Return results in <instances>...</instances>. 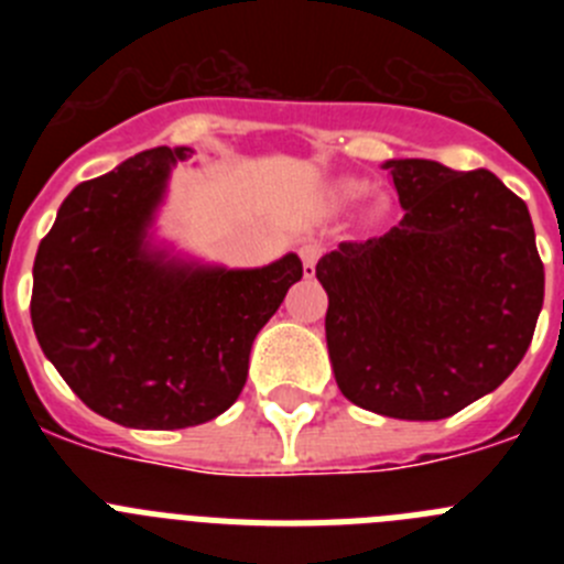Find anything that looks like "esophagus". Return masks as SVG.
I'll return each instance as SVG.
<instances>
[{
  "instance_id": "obj_1",
  "label": "esophagus",
  "mask_w": 564,
  "mask_h": 564,
  "mask_svg": "<svg viewBox=\"0 0 564 564\" xmlns=\"http://www.w3.org/2000/svg\"><path fill=\"white\" fill-rule=\"evenodd\" d=\"M322 253H325V246H322L318 239H302V242H299V257H302L305 276H313V273H316V262Z\"/></svg>"
}]
</instances>
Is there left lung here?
I'll use <instances>...</instances> for the list:
<instances>
[{
	"mask_svg": "<svg viewBox=\"0 0 564 564\" xmlns=\"http://www.w3.org/2000/svg\"><path fill=\"white\" fill-rule=\"evenodd\" d=\"M403 220L318 259L341 395L441 421L497 390L525 356L545 296L525 203L488 169L387 161Z\"/></svg>",
	"mask_w": 564,
	"mask_h": 564,
	"instance_id": "left-lung-1",
	"label": "left lung"
}]
</instances>
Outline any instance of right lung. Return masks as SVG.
Segmentation results:
<instances>
[{
	"label": "right lung",
	"instance_id": "right-lung-1",
	"mask_svg": "<svg viewBox=\"0 0 564 564\" xmlns=\"http://www.w3.org/2000/svg\"><path fill=\"white\" fill-rule=\"evenodd\" d=\"M154 147L67 194L33 262L30 318L44 356L89 410L132 430L223 415L248 378L257 333L302 279L288 253L257 271H206L147 253L172 163Z\"/></svg>",
	"mask_w": 564,
	"mask_h": 564
}]
</instances>
